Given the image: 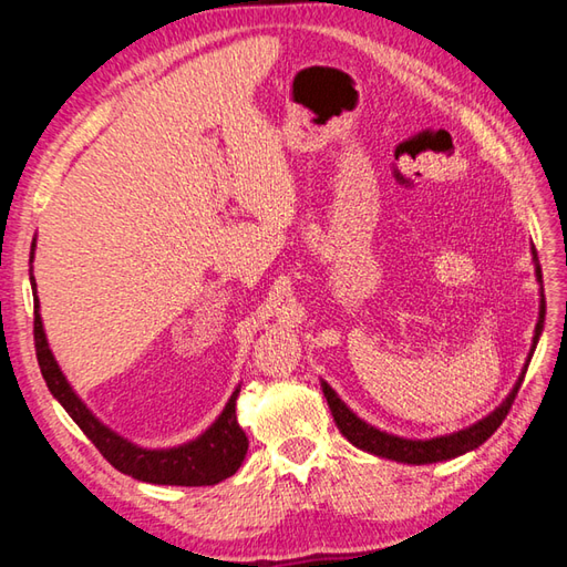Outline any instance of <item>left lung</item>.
<instances>
[{
	"label": "left lung",
	"mask_w": 567,
	"mask_h": 567,
	"mask_svg": "<svg viewBox=\"0 0 567 567\" xmlns=\"http://www.w3.org/2000/svg\"><path fill=\"white\" fill-rule=\"evenodd\" d=\"M534 265H536V280L544 282V277H540V265L536 258V248H534ZM544 321H546V297H544V287H540V305H538V323H536V331H534V343H532V351H528L526 358V365L522 370L519 380L512 388V392L507 394V400H504L495 412L487 414L485 419H480L477 424L461 429L455 433H449V436H436V439H426V441H414V439H402V436H394V433L388 431H380L368 421L360 419L358 414H353L351 409L346 406V402L341 400L339 394L331 390L329 382L321 380V390L323 396H327L329 409L333 414L336 426L343 433V436L351 441L355 449L360 451H368L372 455H380V457H388V461H396V463H406V465H429V463H441V461H451V457L463 455L467 451H475L477 445H483L492 433L499 429V424L504 419H507L509 409L514 404V396L519 392L524 375H526V368L532 363V355L536 351V343L540 339V331H544Z\"/></svg>",
	"instance_id": "8db88e82"
}]
</instances>
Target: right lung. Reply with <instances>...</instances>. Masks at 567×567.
Instances as JSON below:
<instances>
[{"label": "right lung", "mask_w": 567, "mask_h": 567, "mask_svg": "<svg viewBox=\"0 0 567 567\" xmlns=\"http://www.w3.org/2000/svg\"><path fill=\"white\" fill-rule=\"evenodd\" d=\"M33 250H35V238L31 244V262H33ZM31 290H33L35 358H39L41 375L48 384V390H51V394L60 404H63L70 419L84 431V436L97 445V451L118 470V473L141 480V483L179 485V487L216 485L236 473L248 451V439L244 429L238 426V419H236V400H238L240 384L234 390L231 400L226 402L224 412L216 416L214 424L204 433H199L195 441L175 445V449H153V451L143 449V445L131 443L128 439L118 436V433L112 431L110 426H104L102 421L90 412L87 404H84L75 394V390L70 388L63 370H60L55 363L53 351L48 348L33 275H31Z\"/></svg>", "instance_id": "obj_1"}]
</instances>
